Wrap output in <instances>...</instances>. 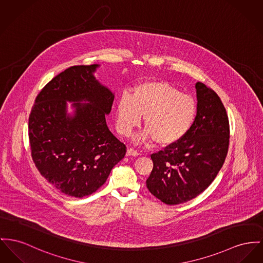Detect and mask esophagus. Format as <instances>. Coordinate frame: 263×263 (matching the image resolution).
<instances>
[{"instance_id":"obj_1","label":"esophagus","mask_w":263,"mask_h":263,"mask_svg":"<svg viewBox=\"0 0 263 263\" xmlns=\"http://www.w3.org/2000/svg\"><path fill=\"white\" fill-rule=\"evenodd\" d=\"M126 156H128V157H138V156H140V153L137 152V151L134 149V148H127V151H126Z\"/></svg>"}]
</instances>
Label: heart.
Wrapping results in <instances>:
<instances>
[{"instance_id":"heart-1","label":"heart","mask_w":263,"mask_h":263,"mask_svg":"<svg viewBox=\"0 0 263 263\" xmlns=\"http://www.w3.org/2000/svg\"><path fill=\"white\" fill-rule=\"evenodd\" d=\"M198 114L196 99L162 81H147L137 85L132 95L119 99L116 118L121 135L130 136L143 117L145 132L139 141L154 140L159 146H170L183 140L193 129Z\"/></svg>"}]
</instances>
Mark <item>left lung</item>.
<instances>
[{"mask_svg": "<svg viewBox=\"0 0 263 263\" xmlns=\"http://www.w3.org/2000/svg\"><path fill=\"white\" fill-rule=\"evenodd\" d=\"M195 88L198 114L193 129L179 142L151 156L154 168L146 187L168 205L186 202L205 191L228 155L227 109L212 88L200 82Z\"/></svg>", "mask_w": 263, "mask_h": 263, "instance_id": "1", "label": "left lung"}]
</instances>
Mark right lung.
I'll list each match as a JSON object with an SVG mask.
<instances>
[{
    "instance_id": "right-lung-1",
    "label": "right lung",
    "mask_w": 263,
    "mask_h": 263,
    "mask_svg": "<svg viewBox=\"0 0 263 263\" xmlns=\"http://www.w3.org/2000/svg\"><path fill=\"white\" fill-rule=\"evenodd\" d=\"M98 67L73 66L55 76L36 96L29 117L35 167L73 197L96 193L126 153L106 125L115 96L93 77ZM67 101L75 103L73 116L66 114Z\"/></svg>"
}]
</instances>
